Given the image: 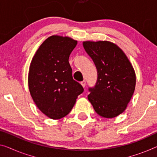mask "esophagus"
<instances>
[{
    "instance_id": "esophagus-1",
    "label": "esophagus",
    "mask_w": 157,
    "mask_h": 157,
    "mask_svg": "<svg viewBox=\"0 0 157 157\" xmlns=\"http://www.w3.org/2000/svg\"><path fill=\"white\" fill-rule=\"evenodd\" d=\"M81 84L82 85V86L83 87V88H85L86 84V81H81Z\"/></svg>"
}]
</instances>
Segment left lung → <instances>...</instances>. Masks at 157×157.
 I'll return each instance as SVG.
<instances>
[{"mask_svg": "<svg viewBox=\"0 0 157 157\" xmlns=\"http://www.w3.org/2000/svg\"><path fill=\"white\" fill-rule=\"evenodd\" d=\"M83 45L98 71L95 86L88 89V100L101 117H117L126 109L133 95V67L123 50L112 42L84 41Z\"/></svg>", "mask_w": 157, "mask_h": 157, "instance_id": "left-lung-1", "label": "left lung"}]
</instances>
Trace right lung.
I'll return each mask as SVG.
<instances>
[{"instance_id": "add662e5", "label": "right lung", "mask_w": 157, "mask_h": 157, "mask_svg": "<svg viewBox=\"0 0 157 157\" xmlns=\"http://www.w3.org/2000/svg\"><path fill=\"white\" fill-rule=\"evenodd\" d=\"M76 44L77 40L69 37L52 36L40 45L31 62L30 94L40 112L52 119L68 114L84 90L73 79L69 62Z\"/></svg>"}]
</instances>
